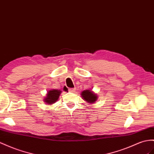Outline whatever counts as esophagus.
Returning <instances> with one entry per match:
<instances>
[{
  "label": "esophagus",
  "mask_w": 154,
  "mask_h": 154,
  "mask_svg": "<svg viewBox=\"0 0 154 154\" xmlns=\"http://www.w3.org/2000/svg\"><path fill=\"white\" fill-rule=\"evenodd\" d=\"M69 91L71 92H73L75 91V88H69Z\"/></svg>",
  "instance_id": "1"
}]
</instances>
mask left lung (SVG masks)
Here are the masks:
<instances>
[{
  "label": "left lung",
  "instance_id": "1",
  "mask_svg": "<svg viewBox=\"0 0 154 154\" xmlns=\"http://www.w3.org/2000/svg\"><path fill=\"white\" fill-rule=\"evenodd\" d=\"M81 96L82 97V98L86 101L88 102V103H94L97 100V96L96 94H94L93 92L90 91L89 90H84L82 91Z\"/></svg>",
  "mask_w": 154,
  "mask_h": 154
}]
</instances>
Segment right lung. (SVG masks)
<instances>
[{
	"instance_id": "add662e5",
	"label": "right lung",
	"mask_w": 154,
	"mask_h": 154,
	"mask_svg": "<svg viewBox=\"0 0 154 154\" xmlns=\"http://www.w3.org/2000/svg\"><path fill=\"white\" fill-rule=\"evenodd\" d=\"M61 93L60 90H52L49 91L46 98H45V102L47 104H52L56 102Z\"/></svg>"
}]
</instances>
